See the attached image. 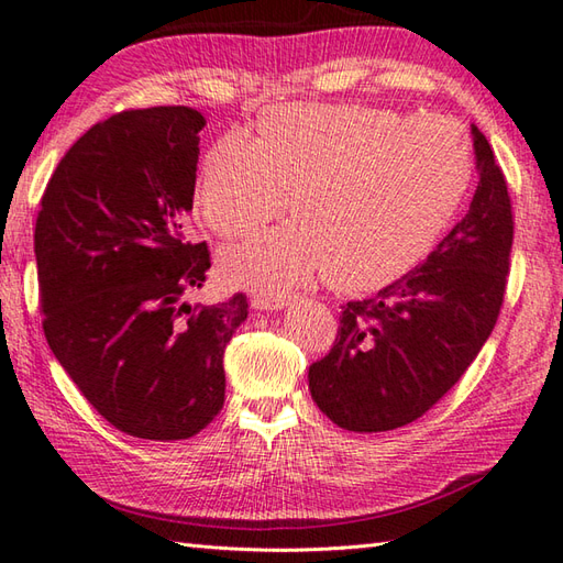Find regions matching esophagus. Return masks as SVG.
<instances>
[{
	"label": "esophagus",
	"instance_id": "34e87169",
	"mask_svg": "<svg viewBox=\"0 0 563 563\" xmlns=\"http://www.w3.org/2000/svg\"><path fill=\"white\" fill-rule=\"evenodd\" d=\"M291 298L289 296H282V294H252L250 298V306L255 308V311H282L284 306H289Z\"/></svg>",
	"mask_w": 563,
	"mask_h": 563
}]
</instances>
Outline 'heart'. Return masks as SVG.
Instances as JSON below:
<instances>
[{
    "instance_id": "obj_1",
    "label": "heart",
    "mask_w": 563,
    "mask_h": 563,
    "mask_svg": "<svg viewBox=\"0 0 563 563\" xmlns=\"http://www.w3.org/2000/svg\"><path fill=\"white\" fill-rule=\"evenodd\" d=\"M260 137L231 131L203 157L199 206L216 233L245 238L286 209L296 221L223 252L235 284L289 291L325 272L338 291H374L440 238L472 179L450 119L362 104H279Z\"/></svg>"
}]
</instances>
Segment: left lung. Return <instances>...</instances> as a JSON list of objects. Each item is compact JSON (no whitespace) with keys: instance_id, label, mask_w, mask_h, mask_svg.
Listing matches in <instances>:
<instances>
[{"instance_id":"1","label":"left lung","mask_w":563,"mask_h":563,"mask_svg":"<svg viewBox=\"0 0 563 563\" xmlns=\"http://www.w3.org/2000/svg\"><path fill=\"white\" fill-rule=\"evenodd\" d=\"M478 187L428 260L342 311L308 369L316 406L350 432L404 428L462 378L496 325L510 272L512 206L490 143L472 125Z\"/></svg>"}]
</instances>
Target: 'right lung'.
I'll list each match as a JSON object with an SVG mask.
<instances>
[{"label":"right lung","mask_w":563,"mask_h":563,"mask_svg":"<svg viewBox=\"0 0 563 563\" xmlns=\"http://www.w3.org/2000/svg\"><path fill=\"white\" fill-rule=\"evenodd\" d=\"M189 107L123 111L65 153L36 218L45 340L113 428L187 440L221 412L223 352L247 296L191 306L211 267L189 243L199 131Z\"/></svg>","instance_id":"1"}]
</instances>
